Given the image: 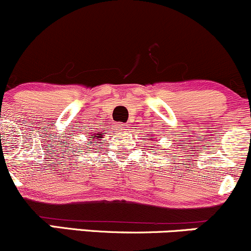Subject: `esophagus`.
Wrapping results in <instances>:
<instances>
[{"label":"esophagus","mask_w":251,"mask_h":251,"mask_svg":"<svg viewBox=\"0 0 251 251\" xmlns=\"http://www.w3.org/2000/svg\"><path fill=\"white\" fill-rule=\"evenodd\" d=\"M128 128V124H117L118 131H126Z\"/></svg>","instance_id":"34e87169"}]
</instances>
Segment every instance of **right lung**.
Returning a JSON list of instances; mask_svg holds the SVG:
<instances>
[{"mask_svg": "<svg viewBox=\"0 0 251 251\" xmlns=\"http://www.w3.org/2000/svg\"><path fill=\"white\" fill-rule=\"evenodd\" d=\"M92 136H94V134H92ZM94 137H97V138H94V139H90V141L88 142V143H96V141H99V138H101V134L100 133H97L96 136H94ZM95 146H96V144H95Z\"/></svg>", "mask_w": 251, "mask_h": 251, "instance_id": "obj_1", "label": "right lung"}]
</instances>
